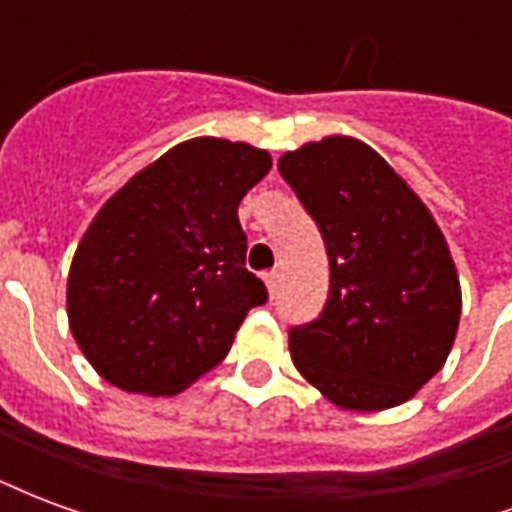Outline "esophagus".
I'll return each instance as SVG.
<instances>
[{
    "label": "esophagus",
    "instance_id": "esophagus-1",
    "mask_svg": "<svg viewBox=\"0 0 512 512\" xmlns=\"http://www.w3.org/2000/svg\"><path fill=\"white\" fill-rule=\"evenodd\" d=\"M263 279H266L268 293H271V296H277V293H279V282H282V274H279V271H268V274Z\"/></svg>",
    "mask_w": 512,
    "mask_h": 512
}]
</instances>
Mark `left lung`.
<instances>
[{
	"instance_id": "left-lung-1",
	"label": "left lung",
	"mask_w": 512,
	"mask_h": 512,
	"mask_svg": "<svg viewBox=\"0 0 512 512\" xmlns=\"http://www.w3.org/2000/svg\"><path fill=\"white\" fill-rule=\"evenodd\" d=\"M326 244L329 299L290 329L301 376L351 411L406 403L439 373L458 332L461 282L439 224L408 183L351 136L279 158Z\"/></svg>"
}]
</instances>
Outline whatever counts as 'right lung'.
Listing matches in <instances>:
<instances>
[{"instance_id":"add662e5","label":"right lung","mask_w":512,"mask_h":512,"mask_svg":"<svg viewBox=\"0 0 512 512\" xmlns=\"http://www.w3.org/2000/svg\"><path fill=\"white\" fill-rule=\"evenodd\" d=\"M268 169L266 150L197 136L109 197L68 274L73 340L98 376L178 395L227 356L246 312L268 301L238 222Z\"/></svg>"}]
</instances>
